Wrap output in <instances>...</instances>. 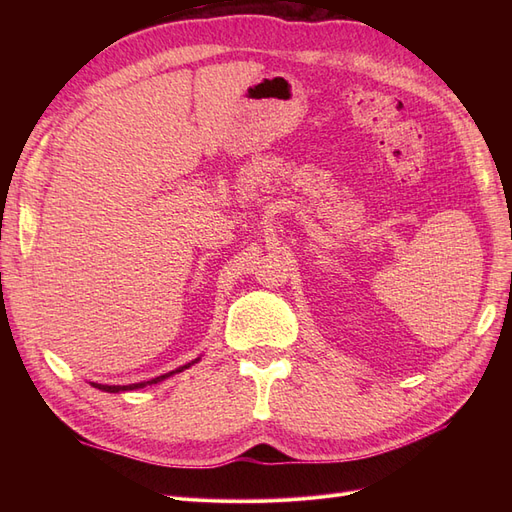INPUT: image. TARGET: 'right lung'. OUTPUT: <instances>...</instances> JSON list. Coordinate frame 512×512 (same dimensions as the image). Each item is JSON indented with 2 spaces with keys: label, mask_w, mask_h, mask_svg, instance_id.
<instances>
[{
  "label": "right lung",
  "mask_w": 512,
  "mask_h": 512,
  "mask_svg": "<svg viewBox=\"0 0 512 512\" xmlns=\"http://www.w3.org/2000/svg\"><path fill=\"white\" fill-rule=\"evenodd\" d=\"M198 359H194L192 363H188V365H181V367H177L175 371H168V374H164V376H158V378H151V380H147V382H136V384H98V382H91V386H94V389H100V391H104V393H123V391H136V389H145V386H151V384H158V382H162V380H166V378H170V376H175V374H179V371H183V369H188L190 365H194Z\"/></svg>",
  "instance_id": "obj_1"
}]
</instances>
